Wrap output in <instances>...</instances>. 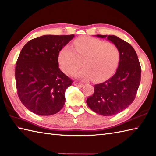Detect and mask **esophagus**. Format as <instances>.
<instances>
[{
    "label": "esophagus",
    "instance_id": "1",
    "mask_svg": "<svg viewBox=\"0 0 156 156\" xmlns=\"http://www.w3.org/2000/svg\"><path fill=\"white\" fill-rule=\"evenodd\" d=\"M73 84L75 85H76V86L79 87H83V84L81 83H79L77 81H74L73 82Z\"/></svg>",
    "mask_w": 156,
    "mask_h": 156
}]
</instances>
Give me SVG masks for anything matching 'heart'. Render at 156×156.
<instances>
[{"instance_id":"obj_1","label":"heart","mask_w":156,"mask_h":156,"mask_svg":"<svg viewBox=\"0 0 156 156\" xmlns=\"http://www.w3.org/2000/svg\"><path fill=\"white\" fill-rule=\"evenodd\" d=\"M58 61L63 71L72 74L82 66L84 69L76 73L75 77L96 81H103L112 75L118 66L119 51L114 44L90 37L76 40L73 48L63 47L58 55Z\"/></svg>"}]
</instances>
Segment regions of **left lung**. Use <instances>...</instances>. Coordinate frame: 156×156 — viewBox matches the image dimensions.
<instances>
[{"label": "left lung", "mask_w": 156, "mask_h": 156, "mask_svg": "<svg viewBox=\"0 0 156 156\" xmlns=\"http://www.w3.org/2000/svg\"><path fill=\"white\" fill-rule=\"evenodd\" d=\"M107 38L119 51V62L112 77L94 85V93L87 99L94 112L102 116H113L128 108L134 101L140 84L141 69L137 55L131 44L113 35H96Z\"/></svg>", "instance_id": "obj_1"}]
</instances>
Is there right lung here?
<instances>
[{"mask_svg":"<svg viewBox=\"0 0 156 156\" xmlns=\"http://www.w3.org/2000/svg\"><path fill=\"white\" fill-rule=\"evenodd\" d=\"M74 35H44L22 48L15 67L17 94L25 107L41 116L55 114L65 103L72 80L58 67V55Z\"/></svg>","mask_w":156,"mask_h":156,"instance_id":"add662e5","label":"right lung"}]
</instances>
